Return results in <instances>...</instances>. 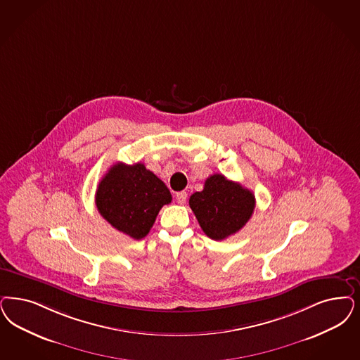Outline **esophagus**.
Masks as SVG:
<instances>
[{
    "label": "esophagus",
    "instance_id": "esophagus-1",
    "mask_svg": "<svg viewBox=\"0 0 360 360\" xmlns=\"http://www.w3.org/2000/svg\"><path fill=\"white\" fill-rule=\"evenodd\" d=\"M175 198H176V202H178L179 205H185V203H186L187 199L186 191H179V193H176Z\"/></svg>",
    "mask_w": 360,
    "mask_h": 360
}]
</instances>
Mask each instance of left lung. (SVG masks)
<instances>
[{
	"label": "left lung",
	"mask_w": 360,
	"mask_h": 360,
	"mask_svg": "<svg viewBox=\"0 0 360 360\" xmlns=\"http://www.w3.org/2000/svg\"><path fill=\"white\" fill-rule=\"evenodd\" d=\"M188 205L203 233L214 240H224L248 224L255 209V197L240 184L214 174L202 191L190 197Z\"/></svg>",
	"instance_id": "1"
}]
</instances>
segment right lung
<instances>
[{
	"mask_svg": "<svg viewBox=\"0 0 360 360\" xmlns=\"http://www.w3.org/2000/svg\"><path fill=\"white\" fill-rule=\"evenodd\" d=\"M170 202L167 186L143 163L112 165L96 191L102 218L136 240L149 234L158 212Z\"/></svg>",
	"mask_w": 360,
	"mask_h": 360,
	"instance_id": "right-lung-1",
	"label": "right lung"
}]
</instances>
